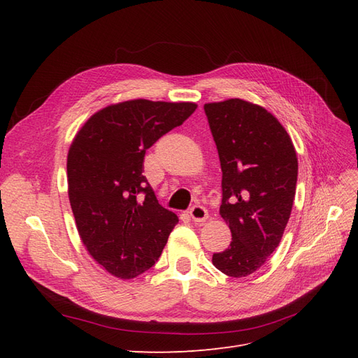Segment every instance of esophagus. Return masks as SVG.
<instances>
[{
  "mask_svg": "<svg viewBox=\"0 0 358 358\" xmlns=\"http://www.w3.org/2000/svg\"><path fill=\"white\" fill-rule=\"evenodd\" d=\"M189 216H191L194 222L200 224V222H204L206 220H208L209 213H208V209L203 208V206L196 204V206H192V208L189 209Z\"/></svg>",
  "mask_w": 358,
  "mask_h": 358,
  "instance_id": "esophagus-1",
  "label": "esophagus"
}]
</instances>
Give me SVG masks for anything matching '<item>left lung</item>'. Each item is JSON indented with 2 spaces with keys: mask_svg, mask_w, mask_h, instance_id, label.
<instances>
[{
  "mask_svg": "<svg viewBox=\"0 0 358 358\" xmlns=\"http://www.w3.org/2000/svg\"><path fill=\"white\" fill-rule=\"evenodd\" d=\"M221 161L222 204L231 243L213 254L222 273L243 278L273 254L289 220L297 155L285 128L264 107L241 99L204 104Z\"/></svg>",
  "mask_w": 358,
  "mask_h": 358,
  "instance_id": "obj_1",
  "label": "left lung"
}]
</instances>
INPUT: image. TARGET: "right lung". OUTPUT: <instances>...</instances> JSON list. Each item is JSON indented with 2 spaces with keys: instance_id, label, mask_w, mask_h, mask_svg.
I'll return each instance as SVG.
<instances>
[{
  "instance_id": "add662e5",
  "label": "right lung",
  "mask_w": 358,
  "mask_h": 358,
  "mask_svg": "<svg viewBox=\"0 0 358 358\" xmlns=\"http://www.w3.org/2000/svg\"><path fill=\"white\" fill-rule=\"evenodd\" d=\"M197 109L196 103L129 100L92 115L67 157L69 199L80 239L110 275L152 267L179 220L143 176L146 149Z\"/></svg>"
}]
</instances>
